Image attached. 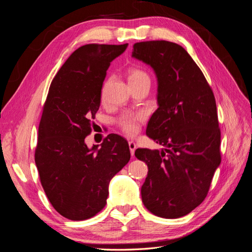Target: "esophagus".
Segmentation results:
<instances>
[{"instance_id":"obj_1","label":"esophagus","mask_w":252,"mask_h":252,"mask_svg":"<svg viewBox=\"0 0 252 252\" xmlns=\"http://www.w3.org/2000/svg\"><path fill=\"white\" fill-rule=\"evenodd\" d=\"M128 146H129V149H130V154H131V156L133 157L134 156V151H135V149H136V145H135V143L134 142H132V141H130L128 143Z\"/></svg>"}]
</instances>
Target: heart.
<instances>
[{"mask_svg":"<svg viewBox=\"0 0 252 252\" xmlns=\"http://www.w3.org/2000/svg\"><path fill=\"white\" fill-rule=\"evenodd\" d=\"M150 81L149 75L146 71H144L140 68H131L128 71V81L129 84H134L141 81ZM144 121V116L142 113H131L127 112L122 114L118 120V124L128 135H134L139 130L140 124Z\"/></svg>","mask_w":252,"mask_h":252,"instance_id":"b5f03b06","label":"heart"}]
</instances>
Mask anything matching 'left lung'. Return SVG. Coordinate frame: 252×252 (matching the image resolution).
I'll return each instance as SVG.
<instances>
[{
  "mask_svg": "<svg viewBox=\"0 0 252 252\" xmlns=\"http://www.w3.org/2000/svg\"><path fill=\"white\" fill-rule=\"evenodd\" d=\"M132 57L150 65L157 74L158 108L146 134L165 147L134 152L148 166L142 201L158 217L178 219L205 200L220 163L215 94L199 66L178 44L135 43Z\"/></svg>",
  "mask_w": 252,
  "mask_h": 252,
  "instance_id": "left-lung-1",
  "label": "left lung"
}]
</instances>
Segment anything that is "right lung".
I'll use <instances>...</instances> for the list:
<instances>
[{"label":"right lung","mask_w":252,"mask_h":252,"mask_svg":"<svg viewBox=\"0 0 252 252\" xmlns=\"http://www.w3.org/2000/svg\"><path fill=\"white\" fill-rule=\"evenodd\" d=\"M128 44H87L53 78L39 125L34 161L52 207L71 220L94 217L106 205L110 180L130 159L127 141L108 134L97 149L85 138L100 107L110 62Z\"/></svg>","instance_id":"add662e5"}]
</instances>
